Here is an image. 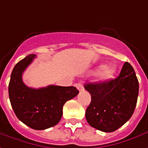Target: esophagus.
<instances>
[{
	"instance_id": "1",
	"label": "esophagus",
	"mask_w": 148,
	"mask_h": 148,
	"mask_svg": "<svg viewBox=\"0 0 148 148\" xmlns=\"http://www.w3.org/2000/svg\"><path fill=\"white\" fill-rule=\"evenodd\" d=\"M76 87H77V89H78L79 91H83V87H82V85L81 83H77V84H76Z\"/></svg>"
}]
</instances>
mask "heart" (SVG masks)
Here are the masks:
<instances>
[{
	"instance_id": "b5f03b06",
	"label": "heart",
	"mask_w": 148,
	"mask_h": 148,
	"mask_svg": "<svg viewBox=\"0 0 148 148\" xmlns=\"http://www.w3.org/2000/svg\"><path fill=\"white\" fill-rule=\"evenodd\" d=\"M116 72V67L115 66H103L101 70H99L97 78L99 82H105L109 79L112 78Z\"/></svg>"
}]
</instances>
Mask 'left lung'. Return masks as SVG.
<instances>
[{"instance_id": "left-lung-1", "label": "left lung", "mask_w": 148, "mask_h": 148, "mask_svg": "<svg viewBox=\"0 0 148 148\" xmlns=\"http://www.w3.org/2000/svg\"><path fill=\"white\" fill-rule=\"evenodd\" d=\"M84 87L91 96L86 119L92 127L103 132H112L133 115L138 95V81L128 62H125L115 79L88 82Z\"/></svg>"}]
</instances>
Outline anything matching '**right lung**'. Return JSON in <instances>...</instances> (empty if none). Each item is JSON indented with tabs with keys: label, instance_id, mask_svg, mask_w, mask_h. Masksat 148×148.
Segmentation results:
<instances>
[{
	"label": "right lung",
	"instance_id": "right-lung-1",
	"mask_svg": "<svg viewBox=\"0 0 148 148\" xmlns=\"http://www.w3.org/2000/svg\"><path fill=\"white\" fill-rule=\"evenodd\" d=\"M35 57L36 55L30 54L16 64L11 74L9 96L19 120L32 129L41 130L60 121L63 105L78 95V91L74 87L50 85L36 89L26 86L23 74Z\"/></svg>",
	"mask_w": 148,
	"mask_h": 148
}]
</instances>
